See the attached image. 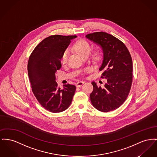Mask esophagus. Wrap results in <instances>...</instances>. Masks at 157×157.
I'll use <instances>...</instances> for the list:
<instances>
[{"instance_id":"esophagus-1","label":"esophagus","mask_w":157,"mask_h":157,"mask_svg":"<svg viewBox=\"0 0 157 157\" xmlns=\"http://www.w3.org/2000/svg\"><path fill=\"white\" fill-rule=\"evenodd\" d=\"M83 83H84L83 81H79L76 83V87H80L83 85Z\"/></svg>"}]
</instances>
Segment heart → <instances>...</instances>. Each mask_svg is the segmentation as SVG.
<instances>
[{
	"label": "heart",
	"mask_w": 157,
	"mask_h": 157,
	"mask_svg": "<svg viewBox=\"0 0 157 157\" xmlns=\"http://www.w3.org/2000/svg\"><path fill=\"white\" fill-rule=\"evenodd\" d=\"M74 48L82 56L85 55H90L92 50V47L89 43L83 40H80L76 41L74 44ZM69 55V51L68 49L65 50L63 52L60 58V62L62 64H65L66 63ZM98 55H97V57H98Z\"/></svg>",
	"instance_id": "b5f03b06"
}]
</instances>
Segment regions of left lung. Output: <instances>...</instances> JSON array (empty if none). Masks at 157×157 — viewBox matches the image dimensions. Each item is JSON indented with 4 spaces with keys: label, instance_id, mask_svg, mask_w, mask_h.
Returning <instances> with one entry per match:
<instances>
[{
    "label": "left lung",
    "instance_id": "1",
    "mask_svg": "<svg viewBox=\"0 0 157 157\" xmlns=\"http://www.w3.org/2000/svg\"><path fill=\"white\" fill-rule=\"evenodd\" d=\"M85 37L102 50V60L99 70L103 71L101 78L107 81L104 88L92 82L94 90L90 94L91 101L98 110H114L126 100L131 88L133 72L131 56L123 42L107 33H94Z\"/></svg>",
    "mask_w": 157,
    "mask_h": 157
}]
</instances>
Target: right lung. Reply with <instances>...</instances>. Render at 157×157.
<instances>
[{
    "label": "right lung",
    "mask_w": 157,
    "mask_h": 157,
    "mask_svg": "<svg viewBox=\"0 0 157 157\" xmlns=\"http://www.w3.org/2000/svg\"><path fill=\"white\" fill-rule=\"evenodd\" d=\"M77 36H51L41 41L34 48L28 62V74L33 92L38 101L46 110L60 113L71 105L76 86L63 85L58 87L56 72L62 65L60 58L72 40Z\"/></svg>",
    "instance_id": "right-lung-1"
}]
</instances>
